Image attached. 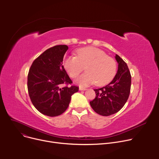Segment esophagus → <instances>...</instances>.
Here are the masks:
<instances>
[{"mask_svg":"<svg viewBox=\"0 0 159 159\" xmlns=\"http://www.w3.org/2000/svg\"><path fill=\"white\" fill-rule=\"evenodd\" d=\"M79 90L80 91H85L86 89L84 88H82V87H79Z\"/></svg>","mask_w":159,"mask_h":159,"instance_id":"1","label":"esophagus"}]
</instances>
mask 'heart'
I'll list each match as a JSON object with an SVG mask.
<instances>
[{
    "mask_svg": "<svg viewBox=\"0 0 159 159\" xmlns=\"http://www.w3.org/2000/svg\"><path fill=\"white\" fill-rule=\"evenodd\" d=\"M63 65L72 78L77 77L85 69L86 72L77 80L82 86L96 83L102 86L109 83L116 73V63L111 57L98 48L85 47L77 51V56H68L63 60Z\"/></svg>",
    "mask_w": 159,
    "mask_h": 159,
    "instance_id": "heart-1",
    "label": "heart"
}]
</instances>
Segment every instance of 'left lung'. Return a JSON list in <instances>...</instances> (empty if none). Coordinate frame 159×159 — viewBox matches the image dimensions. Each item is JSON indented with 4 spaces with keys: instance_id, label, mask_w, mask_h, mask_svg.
<instances>
[{
    "instance_id": "1",
    "label": "left lung",
    "mask_w": 159,
    "mask_h": 159,
    "mask_svg": "<svg viewBox=\"0 0 159 159\" xmlns=\"http://www.w3.org/2000/svg\"><path fill=\"white\" fill-rule=\"evenodd\" d=\"M118 70L113 79L105 87L94 89L96 98L90 102L95 112L102 116H109L118 112L125 105L131 90V75L126 63L115 54Z\"/></svg>"
}]
</instances>
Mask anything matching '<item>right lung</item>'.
Returning a JSON list of instances; mask_svg holds the SVG:
<instances>
[{"mask_svg":"<svg viewBox=\"0 0 159 159\" xmlns=\"http://www.w3.org/2000/svg\"><path fill=\"white\" fill-rule=\"evenodd\" d=\"M66 45L51 48L33 62L28 75V90L32 103L41 113L49 117L62 114L68 107L71 97L79 91L63 66Z\"/></svg>","mask_w":159,"mask_h":159,"instance_id":"right-lung-1","label":"right lung"}]
</instances>
